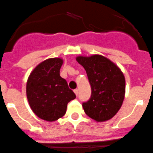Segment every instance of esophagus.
I'll return each mask as SVG.
<instances>
[{
	"instance_id": "1",
	"label": "esophagus",
	"mask_w": 153,
	"mask_h": 153,
	"mask_svg": "<svg viewBox=\"0 0 153 153\" xmlns=\"http://www.w3.org/2000/svg\"><path fill=\"white\" fill-rule=\"evenodd\" d=\"M74 93L76 94V96H78V93H79V90L77 89H74Z\"/></svg>"
}]
</instances>
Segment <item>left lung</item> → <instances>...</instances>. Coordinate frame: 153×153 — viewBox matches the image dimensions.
<instances>
[{
	"instance_id": "1",
	"label": "left lung",
	"mask_w": 153,
	"mask_h": 153,
	"mask_svg": "<svg viewBox=\"0 0 153 153\" xmlns=\"http://www.w3.org/2000/svg\"><path fill=\"white\" fill-rule=\"evenodd\" d=\"M90 83L89 99L82 102L84 111L96 121H105L116 114L124 99L125 79L118 67L102 55L77 57Z\"/></svg>"
}]
</instances>
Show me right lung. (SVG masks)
Masks as SVG:
<instances>
[{"instance_id": "1", "label": "right lung", "mask_w": 153, "mask_h": 153, "mask_svg": "<svg viewBox=\"0 0 153 153\" xmlns=\"http://www.w3.org/2000/svg\"><path fill=\"white\" fill-rule=\"evenodd\" d=\"M61 58L39 64L29 75L26 96L33 111L40 118L54 121L65 114L67 103L76 98L66 79L60 76Z\"/></svg>"}]
</instances>
